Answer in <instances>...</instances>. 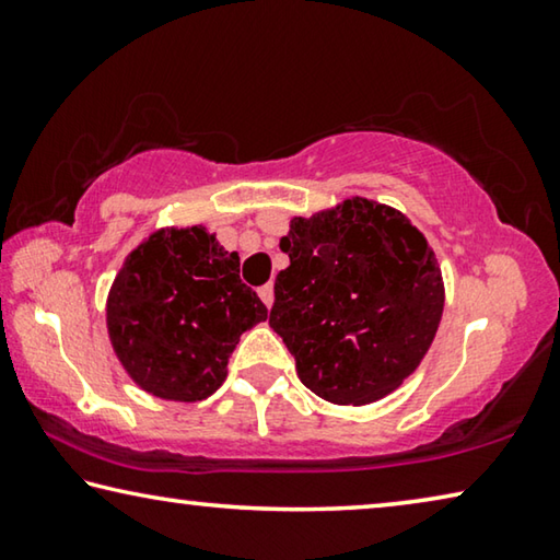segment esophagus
Listing matches in <instances>:
<instances>
[{"label":"esophagus","mask_w":560,"mask_h":560,"mask_svg":"<svg viewBox=\"0 0 560 560\" xmlns=\"http://www.w3.org/2000/svg\"><path fill=\"white\" fill-rule=\"evenodd\" d=\"M259 299L271 308V303H273V283H264V287L259 289Z\"/></svg>","instance_id":"obj_1"}]
</instances>
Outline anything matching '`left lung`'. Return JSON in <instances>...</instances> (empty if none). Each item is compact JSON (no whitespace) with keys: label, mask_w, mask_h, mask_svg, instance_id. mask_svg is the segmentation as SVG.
<instances>
[{"label":"left lung","mask_w":560,"mask_h":560,"mask_svg":"<svg viewBox=\"0 0 560 560\" xmlns=\"http://www.w3.org/2000/svg\"><path fill=\"white\" fill-rule=\"evenodd\" d=\"M269 324L301 383L336 405L395 390L438 334L444 287L434 252L407 217L363 197L296 217L281 240Z\"/></svg>","instance_id":"obj_1"}]
</instances>
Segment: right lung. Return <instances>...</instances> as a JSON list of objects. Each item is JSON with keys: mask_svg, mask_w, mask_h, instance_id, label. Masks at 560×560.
<instances>
[{"mask_svg": "<svg viewBox=\"0 0 560 560\" xmlns=\"http://www.w3.org/2000/svg\"><path fill=\"white\" fill-rule=\"evenodd\" d=\"M267 314L240 279L236 252L189 226L155 232L122 264L108 296V334L143 390L195 402L224 383L236 340Z\"/></svg>", "mask_w": 560, "mask_h": 560, "instance_id": "obj_1", "label": "right lung"}]
</instances>
